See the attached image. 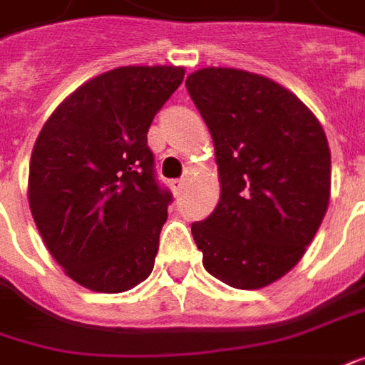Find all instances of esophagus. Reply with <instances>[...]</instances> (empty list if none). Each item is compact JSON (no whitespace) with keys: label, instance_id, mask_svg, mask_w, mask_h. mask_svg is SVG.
<instances>
[{"label":"esophagus","instance_id":"esophagus-1","mask_svg":"<svg viewBox=\"0 0 365 365\" xmlns=\"http://www.w3.org/2000/svg\"><path fill=\"white\" fill-rule=\"evenodd\" d=\"M170 187H172V192L173 193H180L183 190V187H185V180H172V182H170Z\"/></svg>","mask_w":365,"mask_h":365}]
</instances>
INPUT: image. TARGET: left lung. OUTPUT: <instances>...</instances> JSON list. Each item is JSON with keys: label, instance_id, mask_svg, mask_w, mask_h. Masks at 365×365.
<instances>
[{"label": "left lung", "instance_id": "obj_1", "mask_svg": "<svg viewBox=\"0 0 365 365\" xmlns=\"http://www.w3.org/2000/svg\"><path fill=\"white\" fill-rule=\"evenodd\" d=\"M215 148L220 202L192 224L203 267L237 289L286 276L326 215L331 185L328 138L289 89L234 68L185 79Z\"/></svg>", "mask_w": 365, "mask_h": 365}]
</instances>
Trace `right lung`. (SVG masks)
Masks as SVG:
<instances>
[{
	"mask_svg": "<svg viewBox=\"0 0 365 365\" xmlns=\"http://www.w3.org/2000/svg\"><path fill=\"white\" fill-rule=\"evenodd\" d=\"M185 69L128 66L86 81L37 135L27 200L43 244L79 286L120 294L150 276L172 193L148 130Z\"/></svg>",
	"mask_w": 365,
	"mask_h": 365,
	"instance_id": "obj_1",
	"label": "right lung"
}]
</instances>
